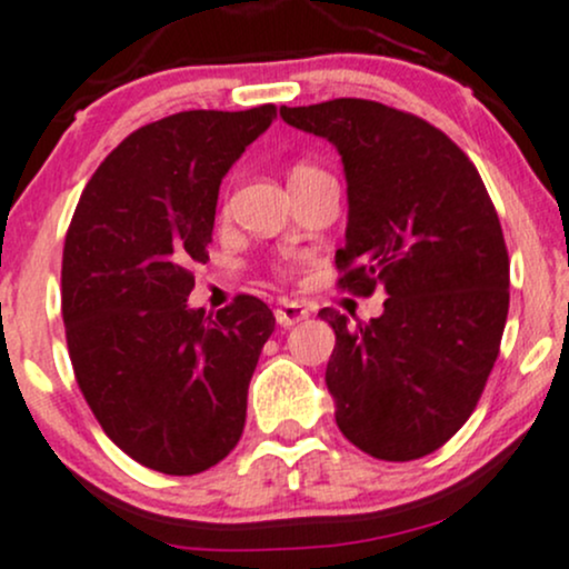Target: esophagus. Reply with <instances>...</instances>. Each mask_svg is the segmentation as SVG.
<instances>
[{"label": "esophagus", "instance_id": "34e87169", "mask_svg": "<svg viewBox=\"0 0 569 569\" xmlns=\"http://www.w3.org/2000/svg\"><path fill=\"white\" fill-rule=\"evenodd\" d=\"M308 316L310 310L305 308L302 302H283L278 310H274V321H278L280 327H295V323L305 321Z\"/></svg>", "mask_w": 569, "mask_h": 569}]
</instances>
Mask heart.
Listing matches in <instances>:
<instances>
[{"mask_svg": "<svg viewBox=\"0 0 569 569\" xmlns=\"http://www.w3.org/2000/svg\"><path fill=\"white\" fill-rule=\"evenodd\" d=\"M305 172H316L313 167H308V164H299V167H295V170H291V178H295V174H305Z\"/></svg>", "mask_w": 569, "mask_h": 569, "instance_id": "b5f03b06", "label": "heart"}]
</instances>
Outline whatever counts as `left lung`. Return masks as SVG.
<instances>
[{"instance_id":"8db88e82","label":"left lung","mask_w":569,"mask_h":569,"mask_svg":"<svg viewBox=\"0 0 569 569\" xmlns=\"http://www.w3.org/2000/svg\"><path fill=\"white\" fill-rule=\"evenodd\" d=\"M289 127L323 137L346 172L342 289L383 313L335 329L327 389L340 432L365 453L410 461L437 451L476 410L510 302L502 227L472 161L440 129L370 99L280 108Z\"/></svg>"}]
</instances>
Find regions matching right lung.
<instances>
[{
  "mask_svg": "<svg viewBox=\"0 0 569 569\" xmlns=\"http://www.w3.org/2000/svg\"><path fill=\"white\" fill-rule=\"evenodd\" d=\"M274 104L186 110L129 134L74 208L61 316L80 391L104 435L164 476H197L246 427L248 383L274 316L237 297L191 308L223 174L274 121Z\"/></svg>",
  "mask_w": 569,
  "mask_h": 569,
  "instance_id": "obj_1",
  "label": "right lung"
}]
</instances>
